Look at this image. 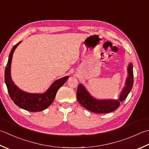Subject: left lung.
I'll return each mask as SVG.
<instances>
[{"instance_id":"1","label":"left lung","mask_w":149,"mask_h":149,"mask_svg":"<svg viewBox=\"0 0 149 149\" xmlns=\"http://www.w3.org/2000/svg\"><path fill=\"white\" fill-rule=\"evenodd\" d=\"M128 77L125 82V86L122 90L119 100H98L89 94L83 84H79L77 90V100L79 103L86 109L95 113H109L114 111L119 107L120 102L127 98L132 88L134 83L133 65L130 63L127 68Z\"/></svg>"}]
</instances>
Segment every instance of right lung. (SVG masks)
I'll list each match as a JSON object with an SVG mask.
<instances>
[{
  "label": "right lung",
  "mask_w": 149,
  "mask_h": 149,
  "mask_svg": "<svg viewBox=\"0 0 149 149\" xmlns=\"http://www.w3.org/2000/svg\"><path fill=\"white\" fill-rule=\"evenodd\" d=\"M20 42L16 44L13 46L9 55L7 65L5 68V83L7 86L10 97L15 104L28 111L40 112L47 109L52 103L57 90L65 84L69 77H64L54 81L47 91L43 94H30L19 89L11 79V64L13 52Z\"/></svg>",
  "instance_id": "right-lung-1"
}]
</instances>
